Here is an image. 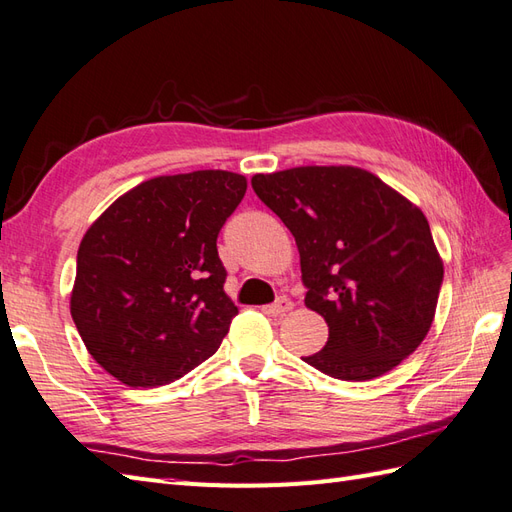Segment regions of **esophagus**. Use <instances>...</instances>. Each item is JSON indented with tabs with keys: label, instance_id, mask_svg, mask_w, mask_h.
Segmentation results:
<instances>
[{
	"label": "esophagus",
	"instance_id": "1",
	"mask_svg": "<svg viewBox=\"0 0 512 512\" xmlns=\"http://www.w3.org/2000/svg\"><path fill=\"white\" fill-rule=\"evenodd\" d=\"M292 307H294V305H292L290 298H279L277 303H272V305L264 307V313H268V316H272V318H281V316H285V313L290 311Z\"/></svg>",
	"mask_w": 512,
	"mask_h": 512
}]
</instances>
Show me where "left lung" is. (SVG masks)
Returning a JSON list of instances; mask_svg holds the SVG:
<instances>
[{
  "label": "left lung",
  "instance_id": "obj_1",
  "mask_svg": "<svg viewBox=\"0 0 512 512\" xmlns=\"http://www.w3.org/2000/svg\"><path fill=\"white\" fill-rule=\"evenodd\" d=\"M251 183L292 231L305 305L329 324V342L305 361L339 381H372L415 352L443 283L422 209L355 166H298Z\"/></svg>",
  "mask_w": 512,
  "mask_h": 512
}]
</instances>
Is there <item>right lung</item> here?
<instances>
[{
    "label": "right lung",
    "mask_w": 512,
    "mask_h": 512,
    "mask_svg": "<svg viewBox=\"0 0 512 512\" xmlns=\"http://www.w3.org/2000/svg\"><path fill=\"white\" fill-rule=\"evenodd\" d=\"M244 192L246 177L229 170L155 177L86 231L71 316L116 381L168 385L218 350L238 307L225 294L216 240Z\"/></svg>",
    "instance_id": "add662e5"
}]
</instances>
